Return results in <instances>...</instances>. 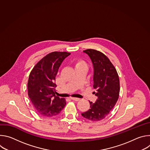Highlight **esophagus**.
I'll return each mask as SVG.
<instances>
[{
	"instance_id": "obj_1",
	"label": "esophagus",
	"mask_w": 150,
	"mask_h": 150,
	"mask_svg": "<svg viewBox=\"0 0 150 150\" xmlns=\"http://www.w3.org/2000/svg\"><path fill=\"white\" fill-rule=\"evenodd\" d=\"M71 99H72V100L76 101H78L80 100V98H75V97H71Z\"/></svg>"
}]
</instances>
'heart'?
Returning <instances> with one entry per match:
<instances>
[{
  "mask_svg": "<svg viewBox=\"0 0 150 150\" xmlns=\"http://www.w3.org/2000/svg\"><path fill=\"white\" fill-rule=\"evenodd\" d=\"M74 64H75V67L76 69L82 68H87V67L86 62H85L83 60L81 59L76 60Z\"/></svg>",
  "mask_w": 150,
  "mask_h": 150,
  "instance_id": "b5f03b06",
  "label": "heart"
}]
</instances>
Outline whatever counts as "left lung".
<instances>
[{
  "label": "left lung",
  "mask_w": 150,
  "mask_h": 150,
  "mask_svg": "<svg viewBox=\"0 0 150 150\" xmlns=\"http://www.w3.org/2000/svg\"><path fill=\"white\" fill-rule=\"evenodd\" d=\"M90 57L93 67L94 92L97 96L95 103L90 102V109L81 115L91 121H100L108 116L119 96V78L110 60L103 53L94 49L83 51Z\"/></svg>",
  "instance_id": "8db88e82"
}]
</instances>
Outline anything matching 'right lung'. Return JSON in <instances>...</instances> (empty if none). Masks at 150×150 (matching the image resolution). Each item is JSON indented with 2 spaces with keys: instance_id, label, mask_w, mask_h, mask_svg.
Instances as JSON below:
<instances>
[{
  "instance_id": "1",
  "label": "right lung",
  "mask_w": 150,
  "mask_h": 150,
  "mask_svg": "<svg viewBox=\"0 0 150 150\" xmlns=\"http://www.w3.org/2000/svg\"><path fill=\"white\" fill-rule=\"evenodd\" d=\"M70 54L65 52H52L42 58L30 72L28 94L37 112L42 116L58 115L67 104L65 98L55 95V78L62 62Z\"/></svg>"
}]
</instances>
